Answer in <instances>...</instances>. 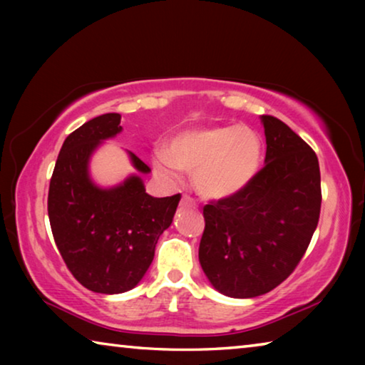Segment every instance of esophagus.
<instances>
[{
  "mask_svg": "<svg viewBox=\"0 0 365 365\" xmlns=\"http://www.w3.org/2000/svg\"><path fill=\"white\" fill-rule=\"evenodd\" d=\"M180 206H185V207H195V206H196V201L193 200V197L183 195V196H182V201H180Z\"/></svg>",
  "mask_w": 365,
  "mask_h": 365,
  "instance_id": "obj_1",
  "label": "esophagus"
}]
</instances>
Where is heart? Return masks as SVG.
Listing matches in <instances>:
<instances>
[{
    "instance_id": "1",
    "label": "heart",
    "mask_w": 365,
    "mask_h": 365,
    "mask_svg": "<svg viewBox=\"0 0 365 365\" xmlns=\"http://www.w3.org/2000/svg\"><path fill=\"white\" fill-rule=\"evenodd\" d=\"M261 135L245 125L188 128L156 148L153 168L164 180H180L182 169L193 172L196 190L211 200L230 197L250 187L262 163Z\"/></svg>"
}]
</instances>
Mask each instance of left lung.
<instances>
[{"label":"left lung","instance_id":"obj_1","mask_svg":"<svg viewBox=\"0 0 365 365\" xmlns=\"http://www.w3.org/2000/svg\"><path fill=\"white\" fill-rule=\"evenodd\" d=\"M265 165L242 193L202 209L200 264L230 298H256L288 279L304 256L320 215L316 153L287 123L261 115Z\"/></svg>","mask_w":365,"mask_h":365}]
</instances>
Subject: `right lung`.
I'll list each match as a JSON object with an SVG mask.
<instances>
[{
    "label": "right lung",
    "instance_id": "add662e5",
    "mask_svg": "<svg viewBox=\"0 0 365 365\" xmlns=\"http://www.w3.org/2000/svg\"><path fill=\"white\" fill-rule=\"evenodd\" d=\"M120 132V114L115 113L98 115L73 130L61 148L48 193L49 224L67 269L85 288L103 294L125 293L138 285L182 197H153L140 175L113 188L93 183L91 154ZM128 156L141 174L151 172L133 153Z\"/></svg>",
    "mask_w": 365,
    "mask_h": 365
}]
</instances>
